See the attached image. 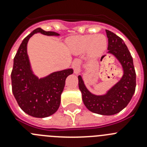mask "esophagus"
Instances as JSON below:
<instances>
[{
    "mask_svg": "<svg viewBox=\"0 0 147 147\" xmlns=\"http://www.w3.org/2000/svg\"><path fill=\"white\" fill-rule=\"evenodd\" d=\"M72 67L74 70L75 74H78L80 72V70H81V62H80V61L77 59H74L72 63Z\"/></svg>",
    "mask_w": 147,
    "mask_h": 147,
    "instance_id": "obj_1",
    "label": "esophagus"
}]
</instances>
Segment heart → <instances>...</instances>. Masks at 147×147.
Wrapping results in <instances>:
<instances>
[{
	"label": "heart",
	"mask_w": 147,
	"mask_h": 147,
	"mask_svg": "<svg viewBox=\"0 0 147 147\" xmlns=\"http://www.w3.org/2000/svg\"><path fill=\"white\" fill-rule=\"evenodd\" d=\"M68 44L75 54L87 51L90 58H97L102 55L107 49V40L102 34L81 35L71 37Z\"/></svg>",
	"instance_id": "obj_1"
}]
</instances>
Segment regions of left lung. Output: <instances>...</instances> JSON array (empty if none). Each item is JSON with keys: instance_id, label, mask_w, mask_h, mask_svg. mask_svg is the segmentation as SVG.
Here are the masks:
<instances>
[{"instance_id": "left-lung-1", "label": "left lung", "mask_w": 147, "mask_h": 147, "mask_svg": "<svg viewBox=\"0 0 147 147\" xmlns=\"http://www.w3.org/2000/svg\"><path fill=\"white\" fill-rule=\"evenodd\" d=\"M106 33L108 38L107 54L113 55L121 64L122 77L103 95H96L89 91L80 75L78 80L85 107L94 113L112 115L121 111L130 102L136 90V74L133 59L124 40L108 30H106Z\"/></svg>"}]
</instances>
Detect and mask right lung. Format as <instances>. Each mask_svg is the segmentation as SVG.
Listing matches in <instances>:
<instances>
[{
    "mask_svg": "<svg viewBox=\"0 0 147 147\" xmlns=\"http://www.w3.org/2000/svg\"><path fill=\"white\" fill-rule=\"evenodd\" d=\"M59 36L54 32L37 28L23 40L14 59L11 71L12 93L23 111L35 118H45L57 111L66 78L74 73L72 68L55 71L42 78L34 74L30 63L27 45L34 34Z\"/></svg>",
    "mask_w": 147,
    "mask_h": 147,
    "instance_id": "1",
    "label": "right lung"
}]
</instances>
